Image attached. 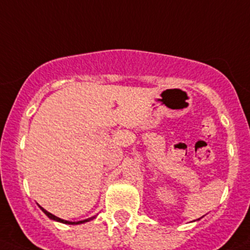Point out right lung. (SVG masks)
<instances>
[{
    "mask_svg": "<svg viewBox=\"0 0 250 250\" xmlns=\"http://www.w3.org/2000/svg\"><path fill=\"white\" fill-rule=\"evenodd\" d=\"M40 208H41V210L43 211V213L46 214V215H47L49 219H52V220H54V221H59V223H62V224H67V225H78V224H84V223H87V221H90V220H93V219H95V216H92V218H88V219H85V220H81V221H67V220H62V219L58 218V216L53 215L52 213H49V211H47L46 209L42 208V207H40Z\"/></svg>",
    "mask_w": 250,
    "mask_h": 250,
    "instance_id": "add662e5",
    "label": "right lung"
}]
</instances>
